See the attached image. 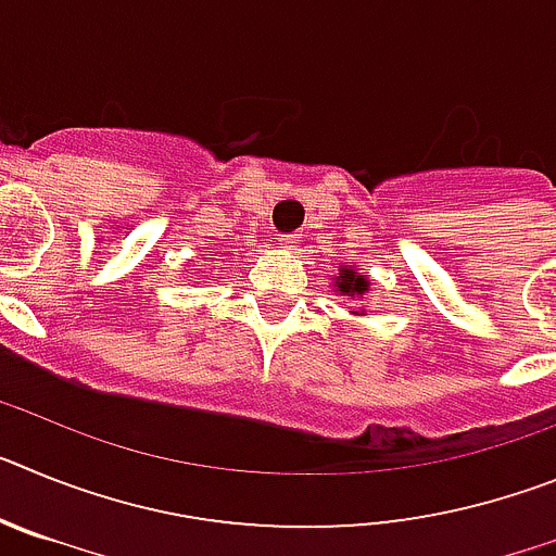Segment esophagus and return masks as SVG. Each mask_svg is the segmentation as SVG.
Wrapping results in <instances>:
<instances>
[{"mask_svg":"<svg viewBox=\"0 0 556 556\" xmlns=\"http://www.w3.org/2000/svg\"><path fill=\"white\" fill-rule=\"evenodd\" d=\"M281 248H283V250H298V248H301V233L283 236V239H281Z\"/></svg>","mask_w":556,"mask_h":556,"instance_id":"esophagus-1","label":"esophagus"}]
</instances>
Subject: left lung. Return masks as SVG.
<instances>
[{
  "instance_id": "obj_1",
  "label": "left lung",
  "mask_w": 556,
  "mask_h": 556,
  "mask_svg": "<svg viewBox=\"0 0 556 556\" xmlns=\"http://www.w3.org/2000/svg\"><path fill=\"white\" fill-rule=\"evenodd\" d=\"M339 294H348V298H362V294L370 289V281H367V275H358L356 269L342 267L337 275V281H333Z\"/></svg>"
}]
</instances>
